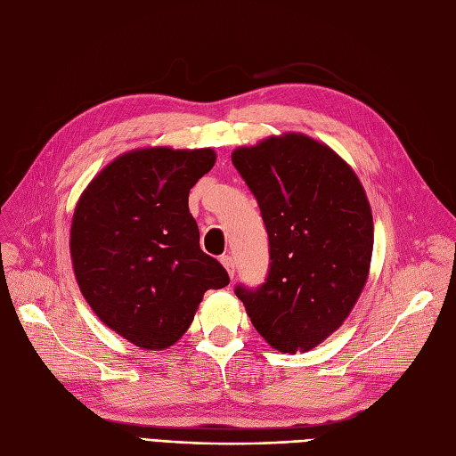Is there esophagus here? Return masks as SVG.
I'll list each match as a JSON object with an SVG mask.
<instances>
[{"instance_id": "esophagus-1", "label": "esophagus", "mask_w": 456, "mask_h": 456, "mask_svg": "<svg viewBox=\"0 0 456 456\" xmlns=\"http://www.w3.org/2000/svg\"><path fill=\"white\" fill-rule=\"evenodd\" d=\"M220 262H223V266L226 268L230 278H233V273H236V262H233V258L230 255H224V256H220Z\"/></svg>"}]
</instances>
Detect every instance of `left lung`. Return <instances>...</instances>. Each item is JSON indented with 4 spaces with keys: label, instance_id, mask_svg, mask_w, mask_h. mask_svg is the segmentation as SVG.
Segmentation results:
<instances>
[{
    "label": "left lung",
    "instance_id": "1",
    "mask_svg": "<svg viewBox=\"0 0 456 456\" xmlns=\"http://www.w3.org/2000/svg\"><path fill=\"white\" fill-rule=\"evenodd\" d=\"M268 232L266 283L236 295L272 348L308 352L344 323L369 278L372 215L350 165L302 133L232 151Z\"/></svg>",
    "mask_w": 456,
    "mask_h": 456
}]
</instances>
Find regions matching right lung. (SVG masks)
Segmentation results:
<instances>
[{"instance_id":"add662e5","label":"right lung","mask_w":456,"mask_h":456,"mask_svg":"<svg viewBox=\"0 0 456 456\" xmlns=\"http://www.w3.org/2000/svg\"><path fill=\"white\" fill-rule=\"evenodd\" d=\"M215 150L136 148L110 161L79 196L70 256L99 320L142 350L181 338L209 289L230 283L200 247L188 194L213 169Z\"/></svg>"}]
</instances>
